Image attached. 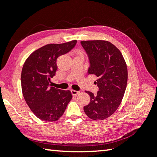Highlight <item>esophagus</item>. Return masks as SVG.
<instances>
[{
	"label": "esophagus",
	"mask_w": 157,
	"mask_h": 157,
	"mask_svg": "<svg viewBox=\"0 0 157 157\" xmlns=\"http://www.w3.org/2000/svg\"><path fill=\"white\" fill-rule=\"evenodd\" d=\"M71 93H72V94H73V96H77L78 95V94H79V93H80V91H75V90H71Z\"/></svg>",
	"instance_id": "obj_1"
}]
</instances>
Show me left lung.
I'll return each mask as SVG.
<instances>
[{
	"label": "left lung",
	"mask_w": 157,
	"mask_h": 157,
	"mask_svg": "<svg viewBox=\"0 0 157 157\" xmlns=\"http://www.w3.org/2000/svg\"><path fill=\"white\" fill-rule=\"evenodd\" d=\"M87 53L90 68L89 74L96 78L99 91L90 96V103L84 111L94 120H103L114 113L121 103L128 80L127 66L120 50L107 40L81 41Z\"/></svg>",
	"instance_id": "left-lung-1"
}]
</instances>
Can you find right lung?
<instances>
[{
    "mask_svg": "<svg viewBox=\"0 0 157 157\" xmlns=\"http://www.w3.org/2000/svg\"><path fill=\"white\" fill-rule=\"evenodd\" d=\"M76 40L41 47L25 61L21 75V90L29 108L37 117L55 121L62 117L73 96L71 91L50 86L57 70L56 59L71 51Z\"/></svg>",
    "mask_w": 157,
    "mask_h": 157,
    "instance_id": "1",
    "label": "right lung"
}]
</instances>
